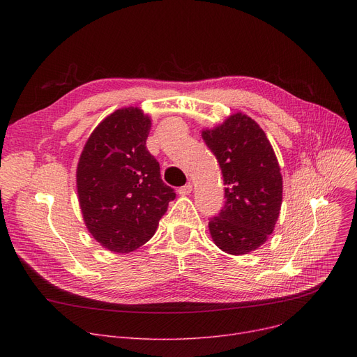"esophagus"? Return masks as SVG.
I'll use <instances>...</instances> for the list:
<instances>
[{
  "mask_svg": "<svg viewBox=\"0 0 357 357\" xmlns=\"http://www.w3.org/2000/svg\"><path fill=\"white\" fill-rule=\"evenodd\" d=\"M178 192H179V195H182V197L190 195V194L192 192V185H191V183H186V185L181 186V188L178 190Z\"/></svg>",
  "mask_w": 357,
  "mask_h": 357,
  "instance_id": "obj_1",
  "label": "esophagus"
}]
</instances>
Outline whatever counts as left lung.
<instances>
[{
    "mask_svg": "<svg viewBox=\"0 0 357 357\" xmlns=\"http://www.w3.org/2000/svg\"><path fill=\"white\" fill-rule=\"evenodd\" d=\"M221 167L226 204L210 218L213 241L229 255L256 250L273 233L282 204V175L265 131L243 112L202 130Z\"/></svg>",
    "mask_w": 357,
    "mask_h": 357,
    "instance_id": "1",
    "label": "left lung"
}]
</instances>
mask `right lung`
<instances>
[{"label": "right lung", "mask_w": 357, "mask_h": 357, "mask_svg": "<svg viewBox=\"0 0 357 357\" xmlns=\"http://www.w3.org/2000/svg\"><path fill=\"white\" fill-rule=\"evenodd\" d=\"M150 126V117L137 107L116 109L92 131L78 162L85 226L114 253H130L152 238L176 197L146 147Z\"/></svg>", "instance_id": "add662e5"}]
</instances>
